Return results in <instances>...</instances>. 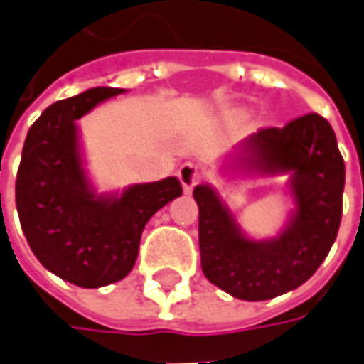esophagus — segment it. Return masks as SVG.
Segmentation results:
<instances>
[{"label": "esophagus", "instance_id": "1", "mask_svg": "<svg viewBox=\"0 0 364 364\" xmlns=\"http://www.w3.org/2000/svg\"><path fill=\"white\" fill-rule=\"evenodd\" d=\"M203 177H205L203 169L193 165V163H185L181 169H179V181H181L183 189H185L187 193L193 189L195 185H199V183L203 181Z\"/></svg>", "mask_w": 364, "mask_h": 364}]
</instances>
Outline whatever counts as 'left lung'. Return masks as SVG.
<instances>
[{"instance_id":"obj_1","label":"left lung","mask_w":364,"mask_h":364,"mask_svg":"<svg viewBox=\"0 0 364 364\" xmlns=\"http://www.w3.org/2000/svg\"><path fill=\"white\" fill-rule=\"evenodd\" d=\"M242 151L250 171L292 175L296 211L278 237H245L209 185H197L193 197L205 278L233 298L256 302L302 286L328 256L343 218L345 161L328 120L316 112L282 129H259Z\"/></svg>"}]
</instances>
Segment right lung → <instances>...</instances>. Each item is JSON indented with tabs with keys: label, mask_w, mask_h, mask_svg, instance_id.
<instances>
[{
	"label": "right lung",
	"mask_w": 364,
	"mask_h": 364,
	"mask_svg": "<svg viewBox=\"0 0 364 364\" xmlns=\"http://www.w3.org/2000/svg\"><path fill=\"white\" fill-rule=\"evenodd\" d=\"M122 88H90L58 100L28 131L16 207L33 256L80 288L122 280L134 266L146 221L183 193L177 177L139 183L120 195H96L82 169L76 120Z\"/></svg>",
	"instance_id": "obj_1"
}]
</instances>
